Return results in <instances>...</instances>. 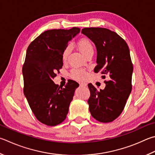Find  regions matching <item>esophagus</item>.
Returning <instances> with one entry per match:
<instances>
[{"label":"esophagus","instance_id":"obj_1","mask_svg":"<svg viewBox=\"0 0 155 155\" xmlns=\"http://www.w3.org/2000/svg\"><path fill=\"white\" fill-rule=\"evenodd\" d=\"M79 85H80V86H81V87H86V86L87 85V84L85 83H80Z\"/></svg>","mask_w":155,"mask_h":155}]
</instances>
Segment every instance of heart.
Returning <instances> with one entry per match:
<instances>
[{
	"mask_svg": "<svg viewBox=\"0 0 155 155\" xmlns=\"http://www.w3.org/2000/svg\"><path fill=\"white\" fill-rule=\"evenodd\" d=\"M78 47L81 53L85 56L90 52H94V46L91 41L88 38H82L78 41ZM70 47H67L62 53V59L66 60L68 55ZM71 76L73 78L78 81H82L86 77V72L83 69L74 68L72 70Z\"/></svg>",
	"mask_w": 155,
	"mask_h": 155,
	"instance_id": "heart-1",
	"label": "heart"
}]
</instances>
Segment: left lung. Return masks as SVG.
<instances>
[{"instance_id":"8db88e82","label":"left lung","mask_w":155,"mask_h":155,"mask_svg":"<svg viewBox=\"0 0 155 155\" xmlns=\"http://www.w3.org/2000/svg\"><path fill=\"white\" fill-rule=\"evenodd\" d=\"M81 32L96 47L97 65L94 72L108 78L103 90L88 84L89 111L99 122H112L121 114L131 91L133 64L129 47L119 35L104 28H85Z\"/></svg>"}]
</instances>
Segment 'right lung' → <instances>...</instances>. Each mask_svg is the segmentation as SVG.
<instances>
[{
  "mask_svg": "<svg viewBox=\"0 0 155 155\" xmlns=\"http://www.w3.org/2000/svg\"><path fill=\"white\" fill-rule=\"evenodd\" d=\"M69 30L45 31L29 45L22 68L24 93L36 119L48 126L66 119L70 104L78 84L70 80L64 88L53 83L63 66L62 53L68 41L80 32Z\"/></svg>",
  "mask_w": 155,
  "mask_h": 155,
  "instance_id": "right-lung-1",
  "label": "right lung"
}]
</instances>
